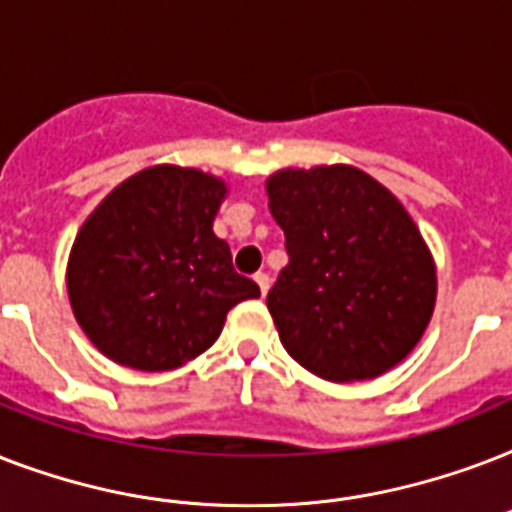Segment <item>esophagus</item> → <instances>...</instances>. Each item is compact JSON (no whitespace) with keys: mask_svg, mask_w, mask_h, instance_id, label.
<instances>
[{"mask_svg":"<svg viewBox=\"0 0 512 512\" xmlns=\"http://www.w3.org/2000/svg\"><path fill=\"white\" fill-rule=\"evenodd\" d=\"M255 284L257 289H260V295H268V289H271V279L265 276V273H255Z\"/></svg>","mask_w":512,"mask_h":512,"instance_id":"obj_1","label":"esophagus"}]
</instances>
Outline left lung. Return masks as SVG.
<instances>
[{"mask_svg": "<svg viewBox=\"0 0 512 512\" xmlns=\"http://www.w3.org/2000/svg\"><path fill=\"white\" fill-rule=\"evenodd\" d=\"M268 209L287 268L268 292L281 345L321 380H374L422 340L436 260L393 193L350 164L273 172Z\"/></svg>", "mask_w": 512, "mask_h": 512, "instance_id": "obj_1", "label": "left lung"}]
</instances>
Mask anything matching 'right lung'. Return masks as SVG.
<instances>
[{
	"label": "right lung",
	"mask_w": 512,
	"mask_h": 512,
	"mask_svg": "<svg viewBox=\"0 0 512 512\" xmlns=\"http://www.w3.org/2000/svg\"><path fill=\"white\" fill-rule=\"evenodd\" d=\"M225 196L223 177L156 164L92 209L68 255L66 289L76 324L103 356L170 372L220 337L233 305L260 297L212 231Z\"/></svg>",
	"instance_id": "right-lung-1"
}]
</instances>
